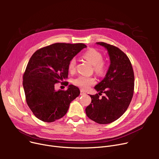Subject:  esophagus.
<instances>
[{
    "instance_id": "esophagus-1",
    "label": "esophagus",
    "mask_w": 159,
    "mask_h": 159,
    "mask_svg": "<svg viewBox=\"0 0 159 159\" xmlns=\"http://www.w3.org/2000/svg\"><path fill=\"white\" fill-rule=\"evenodd\" d=\"M86 93L85 91H84L82 89L80 90V95H86Z\"/></svg>"
}]
</instances>
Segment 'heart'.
Listing matches in <instances>:
<instances>
[{
  "label": "heart",
  "instance_id": "obj_1",
  "mask_svg": "<svg viewBox=\"0 0 159 159\" xmlns=\"http://www.w3.org/2000/svg\"><path fill=\"white\" fill-rule=\"evenodd\" d=\"M83 58L93 65V70L99 75H102L107 71V64L106 61L102 60V55L101 52L93 48H90L86 51L82 55ZM76 67L75 58H72L68 64V70L70 72H73ZM95 80L93 77L80 75L73 80V84L82 89H88L90 86L95 84Z\"/></svg>",
  "mask_w": 159,
  "mask_h": 159
}]
</instances>
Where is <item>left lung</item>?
Instances as JSON below:
<instances>
[{
	"label": "left lung",
	"mask_w": 159,
	"mask_h": 159,
	"mask_svg": "<svg viewBox=\"0 0 159 159\" xmlns=\"http://www.w3.org/2000/svg\"><path fill=\"white\" fill-rule=\"evenodd\" d=\"M107 50L110 65L104 79L95 86L98 94L90 95L91 104L86 107L88 118L106 124L119 119L128 109L134 91V72L128 56L117 47L97 43ZM102 93L106 95L101 99Z\"/></svg>",
	"instance_id": "8db88e82"
}]
</instances>
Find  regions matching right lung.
I'll list each match as a JSON object with an SVG mask.
<instances>
[{
  "instance_id": "obj_1",
  "label": "right lung",
  "mask_w": 159,
  "mask_h": 159,
  "mask_svg": "<svg viewBox=\"0 0 159 159\" xmlns=\"http://www.w3.org/2000/svg\"><path fill=\"white\" fill-rule=\"evenodd\" d=\"M84 48L82 43H55L37 50L30 58L22 84L27 104L39 120L52 122L60 119L80 95L79 88L72 84L66 91H56L55 87L68 78L69 62Z\"/></svg>"
}]
</instances>
